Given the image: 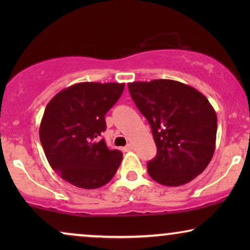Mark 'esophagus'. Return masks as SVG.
<instances>
[{"mask_svg":"<svg viewBox=\"0 0 250 250\" xmlns=\"http://www.w3.org/2000/svg\"><path fill=\"white\" fill-rule=\"evenodd\" d=\"M132 148H133L132 145H127L126 146H124V148H123V150H124L125 152H127V151H131Z\"/></svg>","mask_w":250,"mask_h":250,"instance_id":"obj_1","label":"esophagus"}]
</instances>
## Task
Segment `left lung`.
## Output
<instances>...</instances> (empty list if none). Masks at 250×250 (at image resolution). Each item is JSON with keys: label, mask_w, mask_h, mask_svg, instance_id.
I'll list each match as a JSON object with an SVG mask.
<instances>
[{"label": "left lung", "mask_w": 250, "mask_h": 250, "mask_svg": "<svg viewBox=\"0 0 250 250\" xmlns=\"http://www.w3.org/2000/svg\"><path fill=\"white\" fill-rule=\"evenodd\" d=\"M128 91L148 119L157 155L148 173L157 183H189L208 166L215 151L217 116L203 93L172 80L128 83Z\"/></svg>", "instance_id": "8db88e82"}]
</instances>
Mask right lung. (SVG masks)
<instances>
[{
  "mask_svg": "<svg viewBox=\"0 0 250 250\" xmlns=\"http://www.w3.org/2000/svg\"><path fill=\"white\" fill-rule=\"evenodd\" d=\"M124 83L74 84L47 104L40 140L50 166L61 179L82 189L107 184L117 172L123 153L101 139L104 116L118 101Z\"/></svg>",
  "mask_w": 250,
  "mask_h": 250,
  "instance_id": "right-lung-1",
  "label": "right lung"
}]
</instances>
